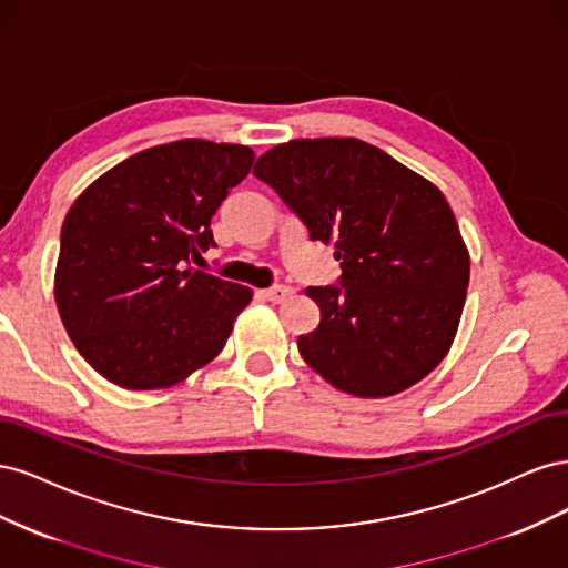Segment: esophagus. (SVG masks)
I'll return each instance as SVG.
<instances>
[{
  "instance_id": "obj_1",
  "label": "esophagus",
  "mask_w": 568,
  "mask_h": 568,
  "mask_svg": "<svg viewBox=\"0 0 568 568\" xmlns=\"http://www.w3.org/2000/svg\"><path fill=\"white\" fill-rule=\"evenodd\" d=\"M291 294H294V288L286 286V284H277V286H270L265 291H261V296L272 301V303H282L284 298H288Z\"/></svg>"
}]
</instances>
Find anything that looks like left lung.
Wrapping results in <instances>:
<instances>
[{"instance_id": "8db88e82", "label": "left lung", "mask_w": 568, "mask_h": 568, "mask_svg": "<svg viewBox=\"0 0 568 568\" xmlns=\"http://www.w3.org/2000/svg\"><path fill=\"white\" fill-rule=\"evenodd\" d=\"M253 175L341 263L338 284L305 288L320 305L317 329L298 336L305 363L359 398L436 369L469 286V253L440 189L353 136L280 144Z\"/></svg>"}]
</instances>
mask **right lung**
I'll list each match as a JSON object with an SVG mask.
<instances>
[{
    "mask_svg": "<svg viewBox=\"0 0 568 568\" xmlns=\"http://www.w3.org/2000/svg\"><path fill=\"white\" fill-rule=\"evenodd\" d=\"M253 159L205 140L153 146L71 205L54 296L75 348L111 384L170 388L225 348L251 288L189 263L215 246L211 217Z\"/></svg>",
    "mask_w": 568,
    "mask_h": 568,
    "instance_id": "1",
    "label": "right lung"
}]
</instances>
